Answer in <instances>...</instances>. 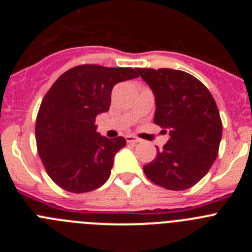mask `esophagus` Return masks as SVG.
Segmentation results:
<instances>
[{"mask_svg":"<svg viewBox=\"0 0 252 252\" xmlns=\"http://www.w3.org/2000/svg\"><path fill=\"white\" fill-rule=\"evenodd\" d=\"M126 141H127L128 144H137V142H140V139L132 136V135H127V136H126Z\"/></svg>","mask_w":252,"mask_h":252,"instance_id":"34e87169","label":"esophagus"}]
</instances>
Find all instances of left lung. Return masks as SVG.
<instances>
[{"label": "left lung", "mask_w": 252, "mask_h": 252, "mask_svg": "<svg viewBox=\"0 0 252 252\" xmlns=\"http://www.w3.org/2000/svg\"><path fill=\"white\" fill-rule=\"evenodd\" d=\"M155 95L154 122L170 137L144 166L146 177L170 190H184L208 173L218 155L222 122L212 94L197 78L175 69L139 68Z\"/></svg>", "instance_id": "obj_1"}]
</instances>
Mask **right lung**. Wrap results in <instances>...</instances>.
Here are the masks:
<instances>
[{
  "label": "right lung",
  "mask_w": 252,
  "mask_h": 252,
  "mask_svg": "<svg viewBox=\"0 0 252 252\" xmlns=\"http://www.w3.org/2000/svg\"><path fill=\"white\" fill-rule=\"evenodd\" d=\"M137 77V69L86 64L66 70L51 86L40 104L35 135L46 173L60 188L91 192L110 178L126 140L99 135L95 117L110 110L116 84Z\"/></svg>",
  "instance_id": "obj_1"
}]
</instances>
